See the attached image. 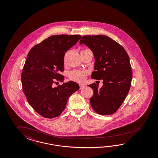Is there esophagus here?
Masks as SVG:
<instances>
[{
    "mask_svg": "<svg viewBox=\"0 0 158 158\" xmlns=\"http://www.w3.org/2000/svg\"><path fill=\"white\" fill-rule=\"evenodd\" d=\"M79 86H80V89H83L84 87H85V85L83 84H79Z\"/></svg>",
    "mask_w": 158,
    "mask_h": 158,
    "instance_id": "34e87169",
    "label": "esophagus"
}]
</instances>
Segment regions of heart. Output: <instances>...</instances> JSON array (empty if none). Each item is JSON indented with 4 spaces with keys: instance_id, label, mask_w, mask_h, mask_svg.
Here are the masks:
<instances>
[{
    "instance_id": "1",
    "label": "heart",
    "mask_w": 158,
    "mask_h": 158,
    "mask_svg": "<svg viewBox=\"0 0 158 158\" xmlns=\"http://www.w3.org/2000/svg\"><path fill=\"white\" fill-rule=\"evenodd\" d=\"M89 71L87 70L74 69L69 73L68 77L72 81L82 82L85 79Z\"/></svg>"
}]
</instances>
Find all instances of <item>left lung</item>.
Here are the masks:
<instances>
[{
	"instance_id": "8db88e82",
	"label": "left lung",
	"mask_w": 158,
	"mask_h": 158,
	"mask_svg": "<svg viewBox=\"0 0 158 158\" xmlns=\"http://www.w3.org/2000/svg\"><path fill=\"white\" fill-rule=\"evenodd\" d=\"M83 43L91 49L95 58L91 78L103 80L101 88L95 83L89 85L94 91L91 106L100 115H111L119 108L130 89L129 57L120 44L105 35L84 36L80 40Z\"/></svg>"
}]
</instances>
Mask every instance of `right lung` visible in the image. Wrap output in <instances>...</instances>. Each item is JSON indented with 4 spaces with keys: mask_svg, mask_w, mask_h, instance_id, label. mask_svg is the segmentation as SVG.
Segmentation results:
<instances>
[{
    "mask_svg": "<svg viewBox=\"0 0 158 158\" xmlns=\"http://www.w3.org/2000/svg\"><path fill=\"white\" fill-rule=\"evenodd\" d=\"M81 35H56L43 40L31 49L21 73L24 94L29 104L43 118L52 119L65 108L69 97L79 89L74 81L63 83L65 53Z\"/></svg>",
    "mask_w": 158,
    "mask_h": 158,
    "instance_id": "right-lung-1",
    "label": "right lung"
}]
</instances>
